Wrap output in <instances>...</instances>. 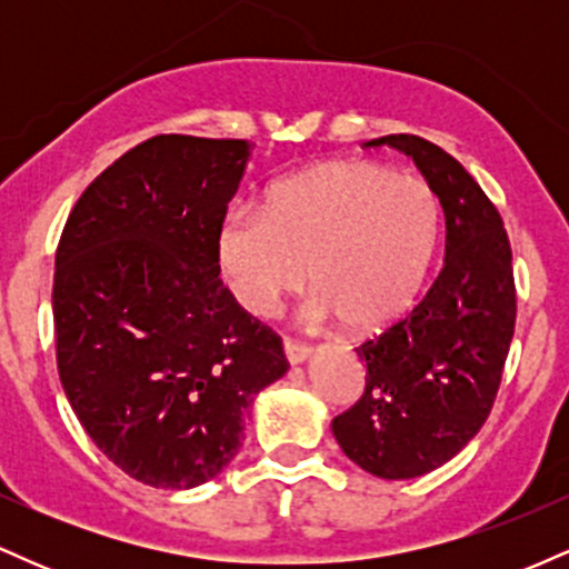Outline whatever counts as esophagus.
I'll return each instance as SVG.
<instances>
[{"label":"esophagus","instance_id":"obj_1","mask_svg":"<svg viewBox=\"0 0 569 569\" xmlns=\"http://www.w3.org/2000/svg\"><path fill=\"white\" fill-rule=\"evenodd\" d=\"M283 352H286V361L289 363H302L307 356H310V348L302 342H297V339H283Z\"/></svg>","mask_w":569,"mask_h":569}]
</instances>
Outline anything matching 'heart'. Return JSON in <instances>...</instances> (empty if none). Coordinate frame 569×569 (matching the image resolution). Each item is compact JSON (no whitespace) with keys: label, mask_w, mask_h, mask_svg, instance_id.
Returning <instances> with one entry per match:
<instances>
[{"label":"heart","mask_w":569,"mask_h":569,"mask_svg":"<svg viewBox=\"0 0 569 569\" xmlns=\"http://www.w3.org/2000/svg\"><path fill=\"white\" fill-rule=\"evenodd\" d=\"M439 243V200L415 176L350 160L276 187L262 213L234 208L217 234L234 302L270 316L305 286L310 312L356 335L388 329L415 305Z\"/></svg>","instance_id":"1"}]
</instances>
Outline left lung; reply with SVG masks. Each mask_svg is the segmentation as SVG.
<instances>
[{
	"mask_svg": "<svg viewBox=\"0 0 569 569\" xmlns=\"http://www.w3.org/2000/svg\"><path fill=\"white\" fill-rule=\"evenodd\" d=\"M393 147L417 162L447 219L433 286L403 318L356 348L363 396L331 420L342 452L380 479H415L460 452L492 411L516 326L511 243L495 202L452 154L420 136Z\"/></svg>",
	"mask_w": 569,
	"mask_h": 569,
	"instance_id": "obj_1",
	"label": "left lung"
}]
</instances>
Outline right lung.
<instances>
[{
  "label": "right lung",
  "instance_id": "1",
  "mask_svg": "<svg viewBox=\"0 0 569 569\" xmlns=\"http://www.w3.org/2000/svg\"><path fill=\"white\" fill-rule=\"evenodd\" d=\"M253 143L162 133L90 181L56 251V361L77 420L160 489L213 479L253 398L286 375L280 337L219 278L217 234Z\"/></svg>",
  "mask_w": 569,
  "mask_h": 569
}]
</instances>
